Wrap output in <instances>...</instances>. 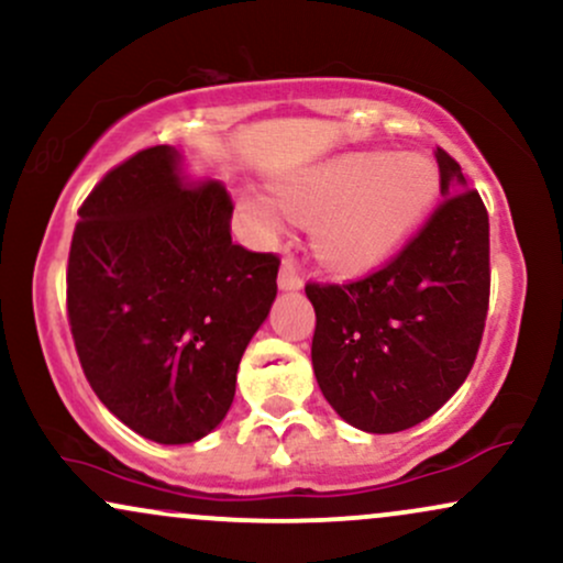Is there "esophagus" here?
Instances as JSON below:
<instances>
[{"instance_id": "esophagus-1", "label": "esophagus", "mask_w": 563, "mask_h": 563, "mask_svg": "<svg viewBox=\"0 0 563 563\" xmlns=\"http://www.w3.org/2000/svg\"><path fill=\"white\" fill-rule=\"evenodd\" d=\"M277 286H280V290H301L303 288V280L299 277V273H296V269L290 267L288 262H283L280 275H277Z\"/></svg>"}]
</instances>
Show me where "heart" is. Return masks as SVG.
I'll list each match as a JSON object with an SVG mask.
<instances>
[{"mask_svg":"<svg viewBox=\"0 0 563 563\" xmlns=\"http://www.w3.org/2000/svg\"><path fill=\"white\" fill-rule=\"evenodd\" d=\"M438 194V173L422 154L349 152L280 183L283 212L309 222L311 252L335 273L377 267L415 233ZM246 212L264 233L280 214L267 196H249Z\"/></svg>","mask_w":563,"mask_h":563,"instance_id":"1","label":"heart"}]
</instances>
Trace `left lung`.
<instances>
[{"instance_id":"8db88e82","label":"left lung","mask_w":563,"mask_h":563,"mask_svg":"<svg viewBox=\"0 0 563 563\" xmlns=\"http://www.w3.org/2000/svg\"><path fill=\"white\" fill-rule=\"evenodd\" d=\"M440 196L388 267L349 286L309 283L311 367L351 428L388 435L424 422L475 364L490 296V225L456 159L435 148Z\"/></svg>"}]
</instances>
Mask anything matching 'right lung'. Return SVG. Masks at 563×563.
<instances>
[{
	"label": "right lung",
	"mask_w": 563,
	"mask_h": 563,
	"mask_svg": "<svg viewBox=\"0 0 563 563\" xmlns=\"http://www.w3.org/2000/svg\"><path fill=\"white\" fill-rule=\"evenodd\" d=\"M78 217L67 314L88 383L141 438L196 443L233 404L280 260L233 243L225 188L165 144L107 173Z\"/></svg>",
	"instance_id": "add662e5"
}]
</instances>
